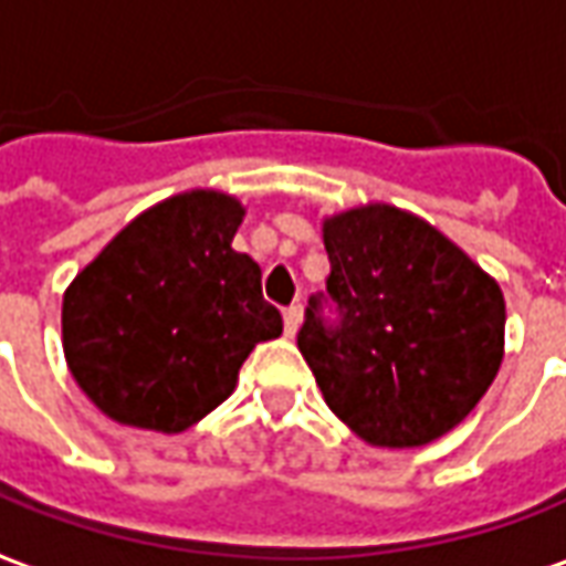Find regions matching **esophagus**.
Instances as JSON below:
<instances>
[{
	"label": "esophagus",
	"mask_w": 566,
	"mask_h": 566,
	"mask_svg": "<svg viewBox=\"0 0 566 566\" xmlns=\"http://www.w3.org/2000/svg\"><path fill=\"white\" fill-rule=\"evenodd\" d=\"M298 323H302V311L292 305L283 311V326H286V335H295L298 333Z\"/></svg>",
	"instance_id": "1"
}]
</instances>
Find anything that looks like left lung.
<instances>
[{
    "label": "left lung",
    "mask_w": 566,
    "mask_h": 566,
    "mask_svg": "<svg viewBox=\"0 0 566 566\" xmlns=\"http://www.w3.org/2000/svg\"><path fill=\"white\" fill-rule=\"evenodd\" d=\"M326 295L307 302L298 350L326 407L373 447L443 438L478 407L505 350L493 276L424 218L369 202L323 218ZM339 321H322V302Z\"/></svg>",
    "instance_id": "left-lung-1"
}]
</instances>
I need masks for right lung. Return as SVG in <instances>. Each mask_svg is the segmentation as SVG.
<instances>
[{"instance_id":"right-lung-1","label":"right lung","mask_w":566,"mask_h":566,"mask_svg":"<svg viewBox=\"0 0 566 566\" xmlns=\"http://www.w3.org/2000/svg\"><path fill=\"white\" fill-rule=\"evenodd\" d=\"M245 209L187 190L128 221L64 292L70 373L113 422L178 434L224 403L259 342L283 333L261 268L233 249Z\"/></svg>"}]
</instances>
